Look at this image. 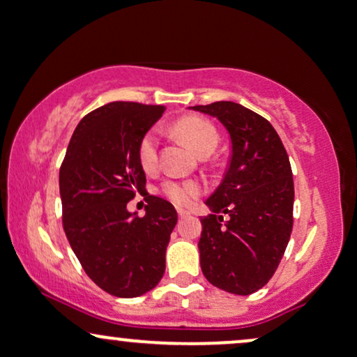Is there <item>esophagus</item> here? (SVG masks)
<instances>
[{
  "instance_id": "obj_1",
  "label": "esophagus",
  "mask_w": 357,
  "mask_h": 357,
  "mask_svg": "<svg viewBox=\"0 0 357 357\" xmlns=\"http://www.w3.org/2000/svg\"><path fill=\"white\" fill-rule=\"evenodd\" d=\"M177 213H178V218H180V220L187 218V216H188V211H187V210H182V208H178Z\"/></svg>"
}]
</instances>
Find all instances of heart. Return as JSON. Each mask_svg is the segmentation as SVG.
Wrapping results in <instances>:
<instances>
[{
  "label": "heart",
  "mask_w": 357,
  "mask_h": 357,
  "mask_svg": "<svg viewBox=\"0 0 357 357\" xmlns=\"http://www.w3.org/2000/svg\"><path fill=\"white\" fill-rule=\"evenodd\" d=\"M174 131L183 139L198 155H208L216 149L220 141V134L213 123L200 116H185L174 124ZM137 159L141 167L146 172H152L157 167L159 160V136L157 131L151 129L141 137L137 146ZM160 192L165 198L178 206H187L193 198L202 193V185L193 180L177 182V180H165L160 185Z\"/></svg>",
  "instance_id": "obj_1"
}]
</instances>
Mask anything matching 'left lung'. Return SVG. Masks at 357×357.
Listing matches in <instances>:
<instances>
[{
  "label": "left lung",
  "instance_id": "8db88e82",
  "mask_svg": "<svg viewBox=\"0 0 357 357\" xmlns=\"http://www.w3.org/2000/svg\"><path fill=\"white\" fill-rule=\"evenodd\" d=\"M192 109L218 118L233 144L223 182L206 200L213 215L202 218V272L229 294H254L274 275L294 226L289 155L272 124L243 105L215 101Z\"/></svg>",
  "mask_w": 357,
  "mask_h": 357
}]
</instances>
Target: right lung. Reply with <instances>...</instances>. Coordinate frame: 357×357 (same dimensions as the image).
<instances>
[{
	"instance_id": "right-lung-1",
	"label": "right lung",
	"mask_w": 357,
	"mask_h": 357,
	"mask_svg": "<svg viewBox=\"0 0 357 357\" xmlns=\"http://www.w3.org/2000/svg\"><path fill=\"white\" fill-rule=\"evenodd\" d=\"M165 106L113 101L78 123L60 165L62 223L83 271L114 297L132 298L159 284L177 211L149 195L137 159L141 137ZM141 192L146 215L126 205Z\"/></svg>"
}]
</instances>
